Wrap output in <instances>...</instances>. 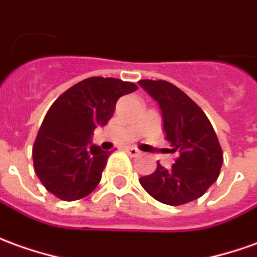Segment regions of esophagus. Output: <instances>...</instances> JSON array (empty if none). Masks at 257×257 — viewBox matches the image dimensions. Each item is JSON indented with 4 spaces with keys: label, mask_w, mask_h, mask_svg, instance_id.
Here are the masks:
<instances>
[{
    "label": "esophagus",
    "mask_w": 257,
    "mask_h": 257,
    "mask_svg": "<svg viewBox=\"0 0 257 257\" xmlns=\"http://www.w3.org/2000/svg\"><path fill=\"white\" fill-rule=\"evenodd\" d=\"M125 152H126L131 157H138V156H141V152H139L136 147H126Z\"/></svg>",
    "instance_id": "esophagus-1"
}]
</instances>
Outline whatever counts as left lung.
Masks as SVG:
<instances>
[{
	"instance_id": "8db88e82",
	"label": "left lung",
	"mask_w": 257,
	"mask_h": 257,
	"mask_svg": "<svg viewBox=\"0 0 257 257\" xmlns=\"http://www.w3.org/2000/svg\"><path fill=\"white\" fill-rule=\"evenodd\" d=\"M159 103L167 141L175 164L164 168L157 161L153 174L139 179L145 191L170 206L189 203L203 195L220 175L222 150L217 135L202 108L188 94L167 80H139Z\"/></svg>"
}]
</instances>
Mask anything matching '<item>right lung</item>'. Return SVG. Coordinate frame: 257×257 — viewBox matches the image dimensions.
<instances>
[{
    "instance_id": "add662e5",
    "label": "right lung",
    "mask_w": 257,
    "mask_h": 257,
    "mask_svg": "<svg viewBox=\"0 0 257 257\" xmlns=\"http://www.w3.org/2000/svg\"><path fill=\"white\" fill-rule=\"evenodd\" d=\"M136 89L132 82L93 76L54 101L33 146L36 174L54 196L72 202L96 189L110 152L91 145L93 131L107 125L118 98Z\"/></svg>"
}]
</instances>
